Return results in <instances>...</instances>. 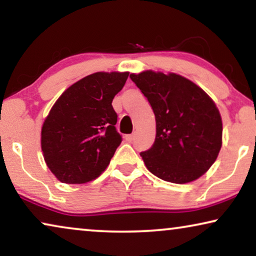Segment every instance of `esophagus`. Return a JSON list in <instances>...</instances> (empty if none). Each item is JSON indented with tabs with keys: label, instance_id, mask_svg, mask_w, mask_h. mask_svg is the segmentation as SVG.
<instances>
[{
	"label": "esophagus",
	"instance_id": "obj_1",
	"mask_svg": "<svg viewBox=\"0 0 256 256\" xmlns=\"http://www.w3.org/2000/svg\"><path fill=\"white\" fill-rule=\"evenodd\" d=\"M126 140H127L128 142H132L135 140V134H130V135H127L126 136Z\"/></svg>",
	"mask_w": 256,
	"mask_h": 256
}]
</instances>
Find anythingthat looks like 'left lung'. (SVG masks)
I'll return each mask as SVG.
<instances>
[{"label": "left lung", "mask_w": 256, "mask_h": 256, "mask_svg": "<svg viewBox=\"0 0 256 256\" xmlns=\"http://www.w3.org/2000/svg\"><path fill=\"white\" fill-rule=\"evenodd\" d=\"M156 120L152 148L140 155L160 180L184 184L208 171L222 148V122L211 98L184 76L146 71L130 74Z\"/></svg>", "instance_id": "1"}]
</instances>
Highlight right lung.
Masks as SVG:
<instances>
[{
	"label": "right lung",
	"mask_w": 256,
	"mask_h": 256,
	"mask_svg": "<svg viewBox=\"0 0 256 256\" xmlns=\"http://www.w3.org/2000/svg\"><path fill=\"white\" fill-rule=\"evenodd\" d=\"M128 72H96L73 84L56 101L42 128V150L62 183L82 184L106 169L122 136L112 101Z\"/></svg>",
	"instance_id": "obj_1"
}]
</instances>
